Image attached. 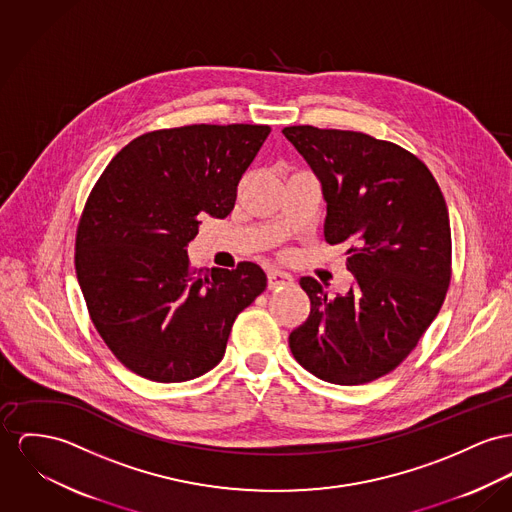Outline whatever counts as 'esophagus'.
Returning <instances> with one entry per match:
<instances>
[{"instance_id": "34e87169", "label": "esophagus", "mask_w": 512, "mask_h": 512, "mask_svg": "<svg viewBox=\"0 0 512 512\" xmlns=\"http://www.w3.org/2000/svg\"><path fill=\"white\" fill-rule=\"evenodd\" d=\"M289 283H293V275L291 273L275 270V268L268 272V285H270V289H279V287H285Z\"/></svg>"}]
</instances>
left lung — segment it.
<instances>
[{"label": "left lung", "instance_id": "obj_1", "mask_svg": "<svg viewBox=\"0 0 512 512\" xmlns=\"http://www.w3.org/2000/svg\"><path fill=\"white\" fill-rule=\"evenodd\" d=\"M285 137L322 182L324 239L347 244L357 285L328 297L301 277L307 320L289 334L293 357L326 382L353 386L394 371L443 307L452 239L443 192L408 149L349 130L287 126Z\"/></svg>", "mask_w": 512, "mask_h": 512}]
</instances>
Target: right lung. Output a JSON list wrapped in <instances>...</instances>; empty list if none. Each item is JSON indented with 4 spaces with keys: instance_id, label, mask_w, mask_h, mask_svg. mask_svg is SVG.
Wrapping results in <instances>:
<instances>
[{
    "instance_id": "1",
    "label": "right lung",
    "mask_w": 512,
    "mask_h": 512,
    "mask_svg": "<svg viewBox=\"0 0 512 512\" xmlns=\"http://www.w3.org/2000/svg\"><path fill=\"white\" fill-rule=\"evenodd\" d=\"M258 124H192L130 141L93 186L75 233V273L114 357L155 382L211 371L235 318L264 289L252 262L200 273L186 246L200 215L227 217L270 136Z\"/></svg>"
}]
</instances>
